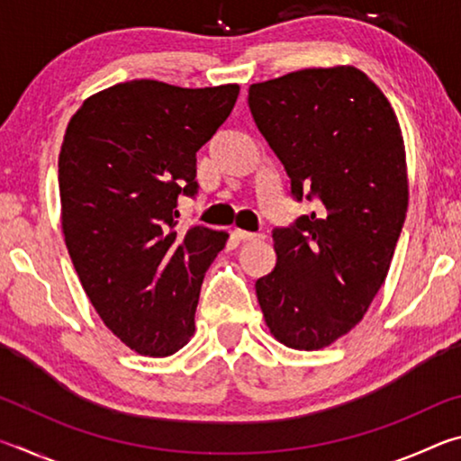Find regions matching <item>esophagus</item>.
Listing matches in <instances>:
<instances>
[{
	"label": "esophagus",
	"mask_w": 461,
	"mask_h": 461,
	"mask_svg": "<svg viewBox=\"0 0 461 461\" xmlns=\"http://www.w3.org/2000/svg\"><path fill=\"white\" fill-rule=\"evenodd\" d=\"M233 236L240 241H252V240H262V233H254V231H246V230H233Z\"/></svg>",
	"instance_id": "esophagus-1"
}]
</instances>
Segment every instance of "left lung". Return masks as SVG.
Returning <instances> with one entry per match:
<instances>
[{"label": "left lung", "mask_w": 461, "mask_h": 461, "mask_svg": "<svg viewBox=\"0 0 461 461\" xmlns=\"http://www.w3.org/2000/svg\"><path fill=\"white\" fill-rule=\"evenodd\" d=\"M248 105L293 197L321 203L272 231L276 267L256 294L280 343L321 349L362 321L388 275L409 207L399 120L356 67L254 83Z\"/></svg>", "instance_id": "8db88e82"}]
</instances>
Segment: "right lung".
Here are the masks:
<instances>
[{"instance_id": "right-lung-1", "label": "right lung", "mask_w": 461, "mask_h": 461, "mask_svg": "<svg viewBox=\"0 0 461 461\" xmlns=\"http://www.w3.org/2000/svg\"><path fill=\"white\" fill-rule=\"evenodd\" d=\"M238 85L185 89L138 79L85 99L59 154L65 244L91 305L130 349L186 346L207 268L228 233L176 231L197 193V150L236 105Z\"/></svg>"}]
</instances>
